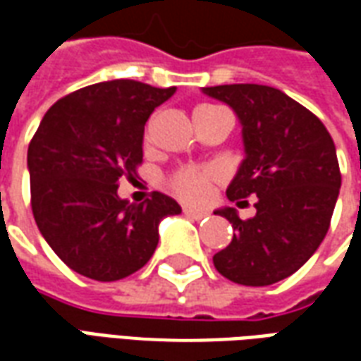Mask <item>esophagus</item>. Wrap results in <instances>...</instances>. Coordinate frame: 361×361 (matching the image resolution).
<instances>
[{
    "label": "esophagus",
    "mask_w": 361,
    "mask_h": 361,
    "mask_svg": "<svg viewBox=\"0 0 361 361\" xmlns=\"http://www.w3.org/2000/svg\"><path fill=\"white\" fill-rule=\"evenodd\" d=\"M183 214L193 220H203L209 216V212L207 211H197V209H191V207H183Z\"/></svg>",
    "instance_id": "1"
}]
</instances>
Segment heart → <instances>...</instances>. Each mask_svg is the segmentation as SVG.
I'll list each match as a JSON object with an SVG mask.
<instances>
[{"label":"heart","mask_w":361,"mask_h":361,"mask_svg":"<svg viewBox=\"0 0 361 361\" xmlns=\"http://www.w3.org/2000/svg\"><path fill=\"white\" fill-rule=\"evenodd\" d=\"M216 106H201L199 110H211ZM219 180V170L211 168V166H188V168H180L170 176L168 185L173 193L181 199H185L189 203H201L207 199L211 185Z\"/></svg>","instance_id":"1"}]
</instances>
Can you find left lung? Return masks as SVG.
<instances>
[{
	"label": "left lung",
	"mask_w": 361,
	"mask_h": 361,
	"mask_svg": "<svg viewBox=\"0 0 361 361\" xmlns=\"http://www.w3.org/2000/svg\"><path fill=\"white\" fill-rule=\"evenodd\" d=\"M242 121L243 158L226 195H255L257 214L242 220L220 209L234 238L219 251L216 271L243 286H269L294 274L317 251L341 191L333 137L323 121L282 90L265 85L207 87ZM238 203V204H240Z\"/></svg>",
	"instance_id": "1"
}]
</instances>
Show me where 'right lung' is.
<instances>
[{"mask_svg": "<svg viewBox=\"0 0 361 361\" xmlns=\"http://www.w3.org/2000/svg\"><path fill=\"white\" fill-rule=\"evenodd\" d=\"M176 92L131 79L96 82L59 98L28 145L30 207L36 226L63 263L100 282L126 279L152 257L158 224L180 214L154 191L145 203L118 197L142 162L150 114Z\"/></svg>", "mask_w": 361, "mask_h": 361, "instance_id": "1", "label": "right lung"}]
</instances>
